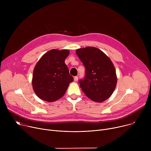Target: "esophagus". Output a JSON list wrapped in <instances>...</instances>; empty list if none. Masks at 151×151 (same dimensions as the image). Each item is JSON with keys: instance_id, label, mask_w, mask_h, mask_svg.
Returning a JSON list of instances; mask_svg holds the SVG:
<instances>
[{"instance_id": "1", "label": "esophagus", "mask_w": 151, "mask_h": 151, "mask_svg": "<svg viewBox=\"0 0 151 151\" xmlns=\"http://www.w3.org/2000/svg\"><path fill=\"white\" fill-rule=\"evenodd\" d=\"M78 80V76H75L74 77V81H77Z\"/></svg>"}]
</instances>
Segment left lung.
Returning <instances> with one entry per match:
<instances>
[{"label": "left lung", "instance_id": "obj_1", "mask_svg": "<svg viewBox=\"0 0 151 151\" xmlns=\"http://www.w3.org/2000/svg\"><path fill=\"white\" fill-rule=\"evenodd\" d=\"M76 53L86 68V76L80 86L86 96L100 103L109 99L117 84L116 69L109 58L99 49L88 46Z\"/></svg>", "mask_w": 151, "mask_h": 151}]
</instances>
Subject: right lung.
Instances as JSON below:
<instances>
[{"instance_id":"1","label":"right lung","mask_w":151,"mask_h":151,"mask_svg":"<svg viewBox=\"0 0 151 151\" xmlns=\"http://www.w3.org/2000/svg\"><path fill=\"white\" fill-rule=\"evenodd\" d=\"M70 51L51 50L46 52L36 63L33 71V89L43 100L53 102L65 94L73 78L65 63Z\"/></svg>"}]
</instances>
